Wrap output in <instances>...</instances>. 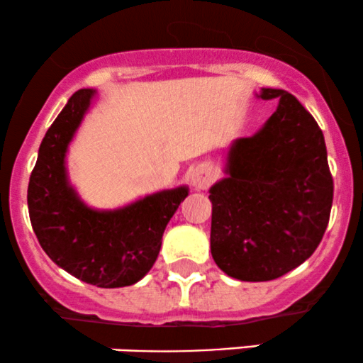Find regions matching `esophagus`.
Returning a JSON list of instances; mask_svg holds the SVG:
<instances>
[{"mask_svg": "<svg viewBox=\"0 0 363 363\" xmlns=\"http://www.w3.org/2000/svg\"><path fill=\"white\" fill-rule=\"evenodd\" d=\"M211 181H213V177L206 167H198L191 172V184L194 189H206L211 184Z\"/></svg>", "mask_w": 363, "mask_h": 363, "instance_id": "1", "label": "esophagus"}]
</instances>
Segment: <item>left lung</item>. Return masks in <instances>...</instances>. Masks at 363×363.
Listing matches in <instances>:
<instances>
[{
  "label": "left lung",
  "mask_w": 363,
  "mask_h": 363,
  "mask_svg": "<svg viewBox=\"0 0 363 363\" xmlns=\"http://www.w3.org/2000/svg\"><path fill=\"white\" fill-rule=\"evenodd\" d=\"M277 111L225 157V177L210 187L211 256L240 281H269L318 249L333 205L323 131L294 95L261 89Z\"/></svg>",
  "instance_id": "8db88e82"
}]
</instances>
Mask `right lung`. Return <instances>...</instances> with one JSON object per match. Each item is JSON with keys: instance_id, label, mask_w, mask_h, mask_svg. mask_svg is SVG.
<instances>
[{"instance_id": "add662e5", "label": "right lung", "mask_w": 363, "mask_h": 363, "mask_svg": "<svg viewBox=\"0 0 363 363\" xmlns=\"http://www.w3.org/2000/svg\"><path fill=\"white\" fill-rule=\"evenodd\" d=\"M95 97L94 89L74 91L45 133L28 182V215L39 244L60 268L90 285L119 289L152 269L189 187L157 191L114 210L86 205L69 181L66 155Z\"/></svg>"}]
</instances>
